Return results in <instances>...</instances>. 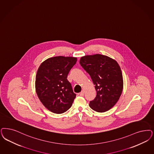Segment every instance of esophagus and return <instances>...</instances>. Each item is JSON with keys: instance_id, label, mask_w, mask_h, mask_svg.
<instances>
[{"instance_id": "1", "label": "esophagus", "mask_w": 154, "mask_h": 154, "mask_svg": "<svg viewBox=\"0 0 154 154\" xmlns=\"http://www.w3.org/2000/svg\"><path fill=\"white\" fill-rule=\"evenodd\" d=\"M84 94H85V92H84V91H82L81 93H80V96H84Z\"/></svg>"}]
</instances>
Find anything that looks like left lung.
Returning <instances> with one entry per match:
<instances>
[{
    "mask_svg": "<svg viewBox=\"0 0 154 154\" xmlns=\"http://www.w3.org/2000/svg\"><path fill=\"white\" fill-rule=\"evenodd\" d=\"M80 64L90 75L97 91L89 106L99 112L108 111L114 106L122 94V71L117 61L105 55L97 54L82 57Z\"/></svg>",
    "mask_w": 154,
    "mask_h": 154,
    "instance_id": "1",
    "label": "left lung"
}]
</instances>
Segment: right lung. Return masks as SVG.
<instances>
[{
	"mask_svg": "<svg viewBox=\"0 0 154 154\" xmlns=\"http://www.w3.org/2000/svg\"><path fill=\"white\" fill-rule=\"evenodd\" d=\"M76 62V57L56 56L47 59L40 65L36 76V91L49 111L61 114L72 105L76 94L67 77Z\"/></svg>",
	"mask_w": 154,
	"mask_h": 154,
	"instance_id": "obj_1",
	"label": "right lung"
}]
</instances>
